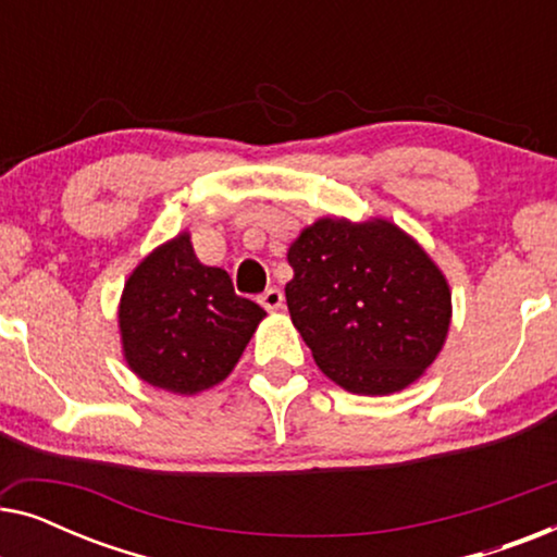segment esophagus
I'll use <instances>...</instances> for the list:
<instances>
[{
    "label": "esophagus",
    "instance_id": "obj_1",
    "mask_svg": "<svg viewBox=\"0 0 557 557\" xmlns=\"http://www.w3.org/2000/svg\"><path fill=\"white\" fill-rule=\"evenodd\" d=\"M258 301H261V307L265 311H276L281 304H284V294H281L278 288H265V292L258 296Z\"/></svg>",
    "mask_w": 557,
    "mask_h": 557
}]
</instances>
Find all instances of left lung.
Returning <instances> with one entry per match:
<instances>
[{"label": "left lung", "instance_id": "obj_1", "mask_svg": "<svg viewBox=\"0 0 557 557\" xmlns=\"http://www.w3.org/2000/svg\"><path fill=\"white\" fill-rule=\"evenodd\" d=\"M288 265L292 322L345 391H403L444 347L451 322L444 273L387 220H317L292 243Z\"/></svg>", "mask_w": 557, "mask_h": 557}]
</instances>
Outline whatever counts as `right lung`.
<instances>
[{"mask_svg": "<svg viewBox=\"0 0 557 557\" xmlns=\"http://www.w3.org/2000/svg\"><path fill=\"white\" fill-rule=\"evenodd\" d=\"M263 317L256 301L235 294L223 269L197 261L187 233L136 265L119 307L128 368L180 395L231 375Z\"/></svg>", "mask_w": 557, "mask_h": 557, "instance_id": "add662e5", "label": "right lung"}]
</instances>
